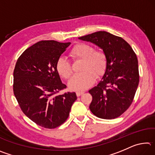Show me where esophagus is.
<instances>
[{"label":"esophagus","instance_id":"esophagus-1","mask_svg":"<svg viewBox=\"0 0 155 155\" xmlns=\"http://www.w3.org/2000/svg\"><path fill=\"white\" fill-rule=\"evenodd\" d=\"M83 94H84V91H77V93H76V94H77V96H80Z\"/></svg>","mask_w":155,"mask_h":155}]
</instances>
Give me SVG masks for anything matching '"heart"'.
<instances>
[{
    "mask_svg": "<svg viewBox=\"0 0 155 155\" xmlns=\"http://www.w3.org/2000/svg\"><path fill=\"white\" fill-rule=\"evenodd\" d=\"M75 59H83L81 70L83 71L72 76L68 81V87L74 91H83L92 85L95 76L98 78L103 74L107 64V58L103 52L94 51L89 44L79 43L75 45L70 53ZM57 70L64 78H68L72 73L70 61L65 57H60L57 61Z\"/></svg>",
    "mask_w": 155,
    "mask_h": 155,
    "instance_id": "b5f03b06",
    "label": "heart"
}]
</instances>
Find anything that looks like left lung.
<instances>
[{"label":"left lung","mask_w":155,"mask_h":155,"mask_svg":"<svg viewBox=\"0 0 155 155\" xmlns=\"http://www.w3.org/2000/svg\"><path fill=\"white\" fill-rule=\"evenodd\" d=\"M78 39L98 46L107 58L102 80L89 90L92 96L91 111L100 118H116L130 107L138 87L136 54L124 39L107 31H98Z\"/></svg>","instance_id":"1"}]
</instances>
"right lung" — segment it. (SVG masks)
I'll list each match as a JSON object with an SVG mask.
<instances>
[{"label":"right lung","mask_w":155,"mask_h":155,"mask_svg":"<svg viewBox=\"0 0 155 155\" xmlns=\"http://www.w3.org/2000/svg\"><path fill=\"white\" fill-rule=\"evenodd\" d=\"M70 42L43 40L21 54L14 71V93L23 113L46 128H54L69 116L75 92L57 93L66 87L57 70V61Z\"/></svg>","instance_id":"right-lung-1"}]
</instances>
